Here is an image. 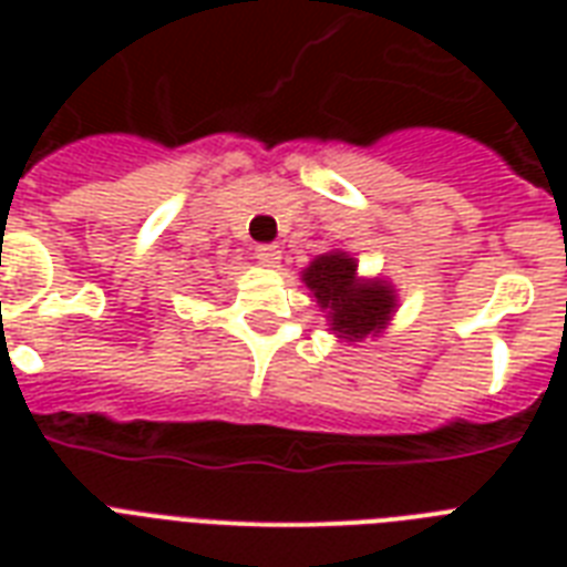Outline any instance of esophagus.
Here are the masks:
<instances>
[{
	"mask_svg": "<svg viewBox=\"0 0 567 567\" xmlns=\"http://www.w3.org/2000/svg\"><path fill=\"white\" fill-rule=\"evenodd\" d=\"M256 256L261 265L274 267L279 265V258H282V249L276 247V244H261V247H256Z\"/></svg>",
	"mask_w": 567,
	"mask_h": 567,
	"instance_id": "34e87169",
	"label": "esophagus"
}]
</instances>
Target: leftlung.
Masks as SVG:
<instances>
[{
  "instance_id": "8db88e82",
  "label": "left lung",
  "mask_w": 567,
  "mask_h": 567,
  "mask_svg": "<svg viewBox=\"0 0 567 567\" xmlns=\"http://www.w3.org/2000/svg\"><path fill=\"white\" fill-rule=\"evenodd\" d=\"M355 267V258L347 252H327L302 270L306 288L315 293L320 309L329 311L332 332L347 341L382 332L396 306L391 285L379 279H359Z\"/></svg>"
}]
</instances>
